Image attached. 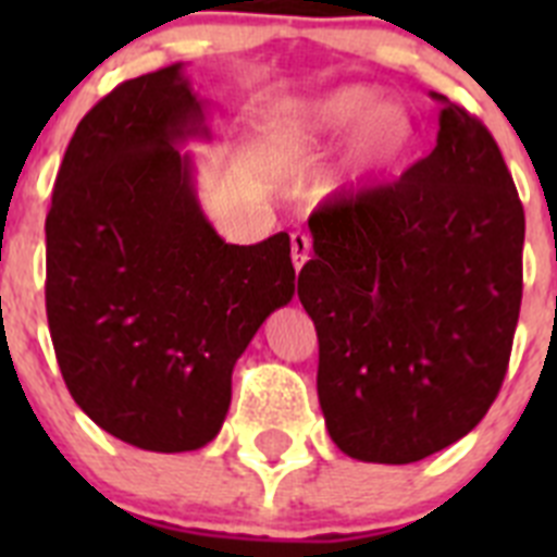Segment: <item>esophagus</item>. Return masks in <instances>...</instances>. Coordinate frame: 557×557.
I'll use <instances>...</instances> for the list:
<instances>
[{
	"label": "esophagus",
	"instance_id": "obj_1",
	"mask_svg": "<svg viewBox=\"0 0 557 557\" xmlns=\"http://www.w3.org/2000/svg\"><path fill=\"white\" fill-rule=\"evenodd\" d=\"M309 250H312V239H309L307 234H301V231H295V234L289 236V256H293L295 270H301L304 264H307Z\"/></svg>",
	"mask_w": 557,
	"mask_h": 557
}]
</instances>
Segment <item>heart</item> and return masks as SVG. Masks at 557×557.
Returning a JSON list of instances; mask_svg holds the SVG:
<instances>
[{
	"instance_id": "obj_1",
	"label": "heart",
	"mask_w": 557,
	"mask_h": 557,
	"mask_svg": "<svg viewBox=\"0 0 557 557\" xmlns=\"http://www.w3.org/2000/svg\"><path fill=\"white\" fill-rule=\"evenodd\" d=\"M354 131L332 191H366L410 152L416 141L412 113L398 102H382L376 88L343 86L287 108L270 133L275 159H309Z\"/></svg>"
}]
</instances>
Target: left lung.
I'll list each match as a JSON object with an SVG mask.
<instances>
[{
  "label": "left lung",
  "mask_w": 557,
  "mask_h": 557,
  "mask_svg": "<svg viewBox=\"0 0 557 557\" xmlns=\"http://www.w3.org/2000/svg\"><path fill=\"white\" fill-rule=\"evenodd\" d=\"M441 102L435 150L326 200L298 298L318 332L326 430L354 460H424L469 435L508 371L524 209L488 127Z\"/></svg>",
  "instance_id": "left-lung-1"
}]
</instances>
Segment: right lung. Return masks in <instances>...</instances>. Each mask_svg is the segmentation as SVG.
<instances>
[{"label": "right lung", "mask_w": 557, "mask_h": 557, "mask_svg": "<svg viewBox=\"0 0 557 557\" xmlns=\"http://www.w3.org/2000/svg\"><path fill=\"white\" fill-rule=\"evenodd\" d=\"M209 136L184 63L120 83L77 125L47 214V321L63 382L136 449L214 441L236 359L295 295L284 231L228 245L206 220L178 145Z\"/></svg>", "instance_id": "add662e5"}]
</instances>
